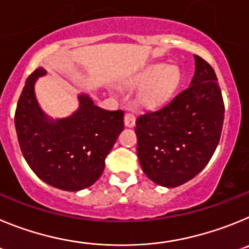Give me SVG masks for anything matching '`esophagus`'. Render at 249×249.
I'll use <instances>...</instances> for the list:
<instances>
[{
    "instance_id": "obj_1",
    "label": "esophagus",
    "mask_w": 249,
    "mask_h": 249,
    "mask_svg": "<svg viewBox=\"0 0 249 249\" xmlns=\"http://www.w3.org/2000/svg\"><path fill=\"white\" fill-rule=\"evenodd\" d=\"M124 123H125V126L133 127L134 125H135V115L131 113H126L124 116Z\"/></svg>"
}]
</instances>
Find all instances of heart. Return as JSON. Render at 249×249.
<instances>
[{"instance_id": "b5f03b06", "label": "heart", "mask_w": 249, "mask_h": 249, "mask_svg": "<svg viewBox=\"0 0 249 249\" xmlns=\"http://www.w3.org/2000/svg\"><path fill=\"white\" fill-rule=\"evenodd\" d=\"M180 78V71L178 67L154 63L130 77L127 86L130 88L141 87L139 93L140 103L146 107H154L171 97L178 88Z\"/></svg>"}]
</instances>
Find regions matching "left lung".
Returning <instances> with one entry per match:
<instances>
[{
  "label": "left lung",
  "instance_id": "1",
  "mask_svg": "<svg viewBox=\"0 0 249 249\" xmlns=\"http://www.w3.org/2000/svg\"><path fill=\"white\" fill-rule=\"evenodd\" d=\"M194 57L190 86L162 108L136 119L141 169L152 182L169 189L202 171L218 145L225 119L216 73L202 58Z\"/></svg>",
  "mask_w": 249,
  "mask_h": 249
}]
</instances>
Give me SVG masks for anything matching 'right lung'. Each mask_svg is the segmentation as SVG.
Instances as JSON below:
<instances>
[{
    "label": "right lung",
    "instance_id": "add662e5",
    "mask_svg": "<svg viewBox=\"0 0 249 249\" xmlns=\"http://www.w3.org/2000/svg\"><path fill=\"white\" fill-rule=\"evenodd\" d=\"M47 71L27 78L15 115L19 147L38 178L55 189L80 191L102 176L105 158L124 130V111L105 110L89 94H78L71 115L53 119L38 104L35 86Z\"/></svg>",
    "mask_w": 249,
    "mask_h": 249
}]
</instances>
